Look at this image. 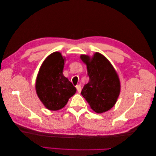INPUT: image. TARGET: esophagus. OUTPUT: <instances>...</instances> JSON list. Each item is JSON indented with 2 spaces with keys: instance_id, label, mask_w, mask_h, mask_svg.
I'll list each match as a JSON object with an SVG mask.
<instances>
[{
  "instance_id": "obj_1",
  "label": "esophagus",
  "mask_w": 156,
  "mask_h": 156,
  "mask_svg": "<svg viewBox=\"0 0 156 156\" xmlns=\"http://www.w3.org/2000/svg\"><path fill=\"white\" fill-rule=\"evenodd\" d=\"M76 90H77L78 93H81V86H80V85L76 86Z\"/></svg>"
}]
</instances>
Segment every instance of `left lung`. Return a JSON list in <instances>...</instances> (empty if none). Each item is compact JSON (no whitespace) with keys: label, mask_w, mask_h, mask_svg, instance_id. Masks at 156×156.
Instances as JSON below:
<instances>
[{"label":"left lung","mask_w":156,"mask_h":156,"mask_svg":"<svg viewBox=\"0 0 156 156\" xmlns=\"http://www.w3.org/2000/svg\"><path fill=\"white\" fill-rule=\"evenodd\" d=\"M81 59L87 66L89 81L81 94L97 113L113 108L120 93V81L113 66L104 55L95 52L90 58L81 55Z\"/></svg>","instance_id":"1"}]
</instances>
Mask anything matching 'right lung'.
Segmentation results:
<instances>
[{"label":"right lung","mask_w":156,"mask_h":156,"mask_svg":"<svg viewBox=\"0 0 156 156\" xmlns=\"http://www.w3.org/2000/svg\"><path fill=\"white\" fill-rule=\"evenodd\" d=\"M65 57L55 52L43 61L36 80V91L41 101L48 110L63 108L76 89L63 75Z\"/></svg>","instance_id":"1"}]
</instances>
